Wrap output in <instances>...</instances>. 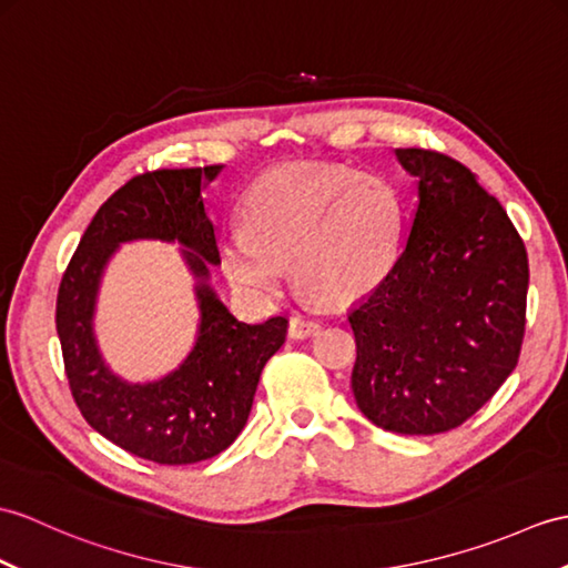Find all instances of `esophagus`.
<instances>
[{
	"label": "esophagus",
	"mask_w": 568,
	"mask_h": 568,
	"mask_svg": "<svg viewBox=\"0 0 568 568\" xmlns=\"http://www.w3.org/2000/svg\"><path fill=\"white\" fill-rule=\"evenodd\" d=\"M320 328H322V324L316 320H307V316L295 314L293 320H290L287 334H290V338H307V336H314L316 332H320Z\"/></svg>",
	"instance_id": "obj_1"
}]
</instances>
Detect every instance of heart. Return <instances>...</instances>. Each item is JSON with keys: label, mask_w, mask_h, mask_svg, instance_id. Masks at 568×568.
Masks as SVG:
<instances>
[{"label": "heart", "mask_w": 568, "mask_h": 568, "mask_svg": "<svg viewBox=\"0 0 568 568\" xmlns=\"http://www.w3.org/2000/svg\"><path fill=\"white\" fill-rule=\"evenodd\" d=\"M404 201L392 181L341 164H293L263 174L244 203V224L220 242L227 278L246 295H278L287 263L324 305H351L394 271Z\"/></svg>", "instance_id": "obj_1"}]
</instances>
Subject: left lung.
<instances>
[{
	"instance_id": "obj_1",
	"label": "left lung",
	"mask_w": 568,
	"mask_h": 568,
	"mask_svg": "<svg viewBox=\"0 0 568 568\" xmlns=\"http://www.w3.org/2000/svg\"><path fill=\"white\" fill-rule=\"evenodd\" d=\"M418 205L397 266L348 314L353 397L375 426L433 435L463 426L516 371L527 252L491 193L453 156L397 150Z\"/></svg>"
}]
</instances>
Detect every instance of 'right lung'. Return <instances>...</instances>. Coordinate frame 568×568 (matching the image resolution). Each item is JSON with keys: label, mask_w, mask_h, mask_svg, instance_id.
I'll list each match as a JSON object with an SVG mask.
<instances>
[{"label": "right lung", "mask_w": 568, "mask_h": 568, "mask_svg": "<svg viewBox=\"0 0 568 568\" xmlns=\"http://www.w3.org/2000/svg\"><path fill=\"white\" fill-rule=\"evenodd\" d=\"M220 171L222 164L156 169L130 179L89 222L58 290L55 326L77 408L103 438L156 465H193L227 450L246 426L263 365L287 334L285 316L263 324L234 320L207 285V261L220 263V252L203 189ZM133 239L186 245L202 302L192 355L179 372L148 386L118 381L90 332L104 261Z\"/></svg>", "instance_id": "obj_1"}]
</instances>
